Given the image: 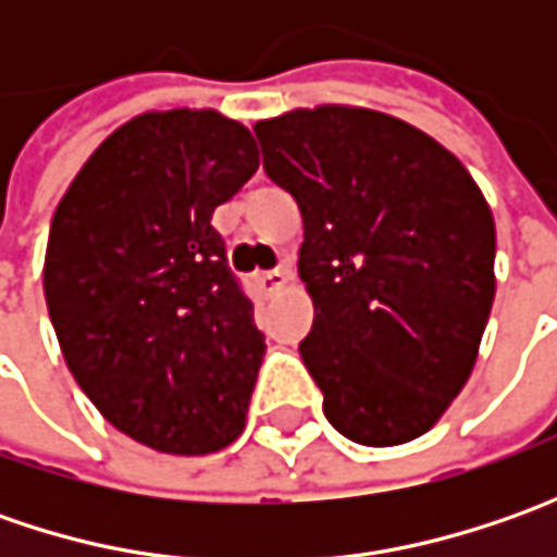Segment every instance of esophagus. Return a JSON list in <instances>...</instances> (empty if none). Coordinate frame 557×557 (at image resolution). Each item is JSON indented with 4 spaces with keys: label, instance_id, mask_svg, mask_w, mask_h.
Here are the masks:
<instances>
[{
    "label": "esophagus",
    "instance_id": "esophagus-1",
    "mask_svg": "<svg viewBox=\"0 0 557 557\" xmlns=\"http://www.w3.org/2000/svg\"><path fill=\"white\" fill-rule=\"evenodd\" d=\"M257 282H260V288L267 290V294H278L290 282V269H269V272H260Z\"/></svg>",
    "mask_w": 557,
    "mask_h": 557
}]
</instances>
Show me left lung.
<instances>
[{
    "label": "left lung",
    "instance_id": "1",
    "mask_svg": "<svg viewBox=\"0 0 557 557\" xmlns=\"http://www.w3.org/2000/svg\"><path fill=\"white\" fill-rule=\"evenodd\" d=\"M304 216L312 297L300 356L325 418L362 446L428 434L478 362L496 294V223L465 163L369 108H294L253 126Z\"/></svg>",
    "mask_w": 557,
    "mask_h": 557
}]
</instances>
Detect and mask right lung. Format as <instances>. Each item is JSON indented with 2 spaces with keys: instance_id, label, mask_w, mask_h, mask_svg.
I'll list each match as a JSON object with an SVG mask.
<instances>
[{
  "instance_id": "1",
  "label": "right lung",
  "mask_w": 557,
  "mask_h": 557,
  "mask_svg": "<svg viewBox=\"0 0 557 557\" xmlns=\"http://www.w3.org/2000/svg\"><path fill=\"white\" fill-rule=\"evenodd\" d=\"M257 166L238 120L145 111L54 210L42 288L64 362L101 416L158 453L207 456L245 431L267 341L210 216Z\"/></svg>"
}]
</instances>
